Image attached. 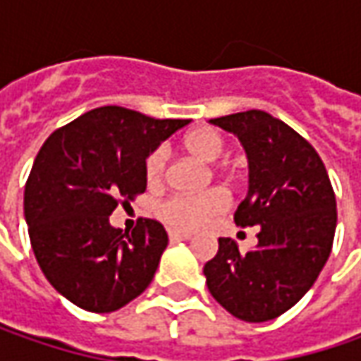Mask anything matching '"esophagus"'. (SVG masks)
<instances>
[{"label": "esophagus", "instance_id": "1", "mask_svg": "<svg viewBox=\"0 0 361 361\" xmlns=\"http://www.w3.org/2000/svg\"><path fill=\"white\" fill-rule=\"evenodd\" d=\"M169 239H171V243L187 241V239H190V233H180V231H169Z\"/></svg>", "mask_w": 361, "mask_h": 361}]
</instances>
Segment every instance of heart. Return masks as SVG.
<instances>
[{
  "label": "heart",
  "instance_id": "b5f03b06",
  "mask_svg": "<svg viewBox=\"0 0 361 361\" xmlns=\"http://www.w3.org/2000/svg\"><path fill=\"white\" fill-rule=\"evenodd\" d=\"M180 145L190 157L204 162H215L225 150V138L215 128H197L188 132ZM166 171H169V157L166 150L159 146L145 160L148 185L160 187L166 178ZM225 207H227V195L221 188H209L199 195H174L160 202L157 213L174 231L190 233L201 229L209 219L223 213Z\"/></svg>",
  "mask_w": 361,
  "mask_h": 361
}]
</instances>
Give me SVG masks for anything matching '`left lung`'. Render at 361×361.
I'll return each instance as SVG.
<instances>
[{
  "mask_svg": "<svg viewBox=\"0 0 361 361\" xmlns=\"http://www.w3.org/2000/svg\"><path fill=\"white\" fill-rule=\"evenodd\" d=\"M233 132L249 159V192L235 211L257 227V247L241 253L221 237L207 261L211 295L243 322H269L315 283L331 253L338 209L324 160L301 134L263 110L211 120Z\"/></svg>",
  "mask_w": 361,
  "mask_h": 361,
  "instance_id": "obj_1",
  "label": "left lung"
}]
</instances>
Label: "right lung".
I'll list each match as a JSON object with an SVG mask.
<instances>
[{"label":"right lung","mask_w":361,"mask_h":361,"mask_svg":"<svg viewBox=\"0 0 361 361\" xmlns=\"http://www.w3.org/2000/svg\"><path fill=\"white\" fill-rule=\"evenodd\" d=\"M185 124L102 106L51 132L39 148L23 215L39 269L78 307L116 312L152 281L169 245L164 227L138 219L128 233L108 216L145 192L146 157Z\"/></svg>","instance_id":"1"}]
</instances>
